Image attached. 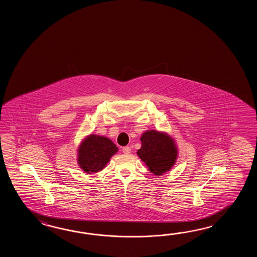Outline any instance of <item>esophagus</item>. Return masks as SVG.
Wrapping results in <instances>:
<instances>
[{
  "instance_id": "esophagus-1",
  "label": "esophagus",
  "mask_w": 257,
  "mask_h": 257,
  "mask_svg": "<svg viewBox=\"0 0 257 257\" xmlns=\"http://www.w3.org/2000/svg\"><path fill=\"white\" fill-rule=\"evenodd\" d=\"M122 152H123V153H125V154H130L131 152V148L128 147V146L123 147V149H122Z\"/></svg>"
}]
</instances>
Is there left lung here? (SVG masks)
<instances>
[{"instance_id": "8db88e82", "label": "left lung", "mask_w": 257, "mask_h": 257, "mask_svg": "<svg viewBox=\"0 0 257 257\" xmlns=\"http://www.w3.org/2000/svg\"><path fill=\"white\" fill-rule=\"evenodd\" d=\"M141 142L137 154L153 175L160 176L172 169L178 156L174 138L166 132L150 130L142 133Z\"/></svg>"}]
</instances>
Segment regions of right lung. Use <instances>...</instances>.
<instances>
[{"label": "right lung", "instance_id": "add662e5", "mask_svg": "<svg viewBox=\"0 0 257 257\" xmlns=\"http://www.w3.org/2000/svg\"><path fill=\"white\" fill-rule=\"evenodd\" d=\"M117 152L118 148L108 138L91 134L79 145L77 162L84 173L92 175L104 169L110 158Z\"/></svg>", "mask_w": 257, "mask_h": 257}]
</instances>
